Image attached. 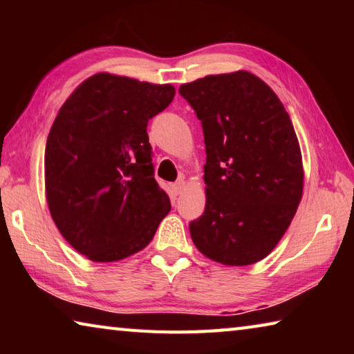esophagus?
I'll return each mask as SVG.
<instances>
[{
	"instance_id": "34e87169",
	"label": "esophagus",
	"mask_w": 354,
	"mask_h": 354,
	"mask_svg": "<svg viewBox=\"0 0 354 354\" xmlns=\"http://www.w3.org/2000/svg\"><path fill=\"white\" fill-rule=\"evenodd\" d=\"M184 187H185V183L184 181H178V183H175V184L171 185V189H173V192H175V195H181Z\"/></svg>"
}]
</instances>
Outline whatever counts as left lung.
Instances as JSON below:
<instances>
[{
  "label": "left lung",
  "instance_id": "8db88e82",
  "mask_svg": "<svg viewBox=\"0 0 354 354\" xmlns=\"http://www.w3.org/2000/svg\"><path fill=\"white\" fill-rule=\"evenodd\" d=\"M179 93L201 120L206 207L189 225L200 253L223 266L270 254L303 195L301 149L289 113L250 71L209 75Z\"/></svg>",
  "mask_w": 354,
  "mask_h": 354
}]
</instances>
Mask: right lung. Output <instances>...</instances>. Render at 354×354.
Returning a JSON list of instances; mask_svg holds the SVG:
<instances>
[{"label": "right lung", "instance_id": "add662e5", "mask_svg": "<svg viewBox=\"0 0 354 354\" xmlns=\"http://www.w3.org/2000/svg\"><path fill=\"white\" fill-rule=\"evenodd\" d=\"M173 97L171 84L97 73L59 109L45 147L46 203L59 232L87 259L139 253L170 212L147 127Z\"/></svg>", "mask_w": 354, "mask_h": 354}]
</instances>
